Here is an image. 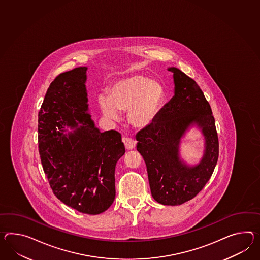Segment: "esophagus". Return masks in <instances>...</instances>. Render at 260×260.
<instances>
[{
	"mask_svg": "<svg viewBox=\"0 0 260 260\" xmlns=\"http://www.w3.org/2000/svg\"><path fill=\"white\" fill-rule=\"evenodd\" d=\"M123 143H124V146L125 147L127 148V150H131V149H133V148H135V146H136V142L134 141V140L132 139V138H127V137H124L123 139Z\"/></svg>",
	"mask_w": 260,
	"mask_h": 260,
	"instance_id": "1",
	"label": "esophagus"
}]
</instances>
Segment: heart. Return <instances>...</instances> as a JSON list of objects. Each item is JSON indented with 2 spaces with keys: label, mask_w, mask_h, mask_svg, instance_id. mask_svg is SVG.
I'll return each mask as SVG.
<instances>
[{
  "label": "heart",
  "mask_w": 260,
  "mask_h": 260,
  "mask_svg": "<svg viewBox=\"0 0 260 260\" xmlns=\"http://www.w3.org/2000/svg\"><path fill=\"white\" fill-rule=\"evenodd\" d=\"M165 100L164 85L140 74L116 81L108 96L102 95L100 106L105 117L116 121L119 112L127 111V119L133 127L147 128L158 119Z\"/></svg>",
  "instance_id": "1"
}]
</instances>
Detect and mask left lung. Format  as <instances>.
Returning a JSON list of instances; mask_svg holds the SVG:
<instances>
[{
    "instance_id": "left-lung-1",
    "label": "left lung",
    "mask_w": 260,
    "mask_h": 260,
    "mask_svg": "<svg viewBox=\"0 0 260 260\" xmlns=\"http://www.w3.org/2000/svg\"><path fill=\"white\" fill-rule=\"evenodd\" d=\"M175 95L165 104L151 127L136 135L137 150L146 162L153 198L162 205H181L197 197L209 181L219 157L215 119L209 102L197 82L177 68ZM203 128L206 149L201 164L188 167L179 158L181 137L190 124Z\"/></svg>"
}]
</instances>
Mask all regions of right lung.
Listing matches in <instances>:
<instances>
[{"mask_svg":"<svg viewBox=\"0 0 260 260\" xmlns=\"http://www.w3.org/2000/svg\"><path fill=\"white\" fill-rule=\"evenodd\" d=\"M86 70L63 72L50 84L38 113V151L54 196L79 212L95 215L114 202V169L125 146L120 133H101L87 114ZM64 125L77 127L67 136Z\"/></svg>","mask_w":260,"mask_h":260,"instance_id":"right-lung-1","label":"right lung"}]
</instances>
